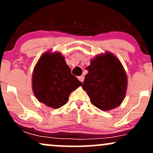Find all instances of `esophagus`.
<instances>
[{
  "instance_id": "1",
  "label": "esophagus",
  "mask_w": 153,
  "mask_h": 153,
  "mask_svg": "<svg viewBox=\"0 0 153 153\" xmlns=\"http://www.w3.org/2000/svg\"><path fill=\"white\" fill-rule=\"evenodd\" d=\"M78 80H80V82H83L84 80V76L83 75H80V76L78 77Z\"/></svg>"
}]
</instances>
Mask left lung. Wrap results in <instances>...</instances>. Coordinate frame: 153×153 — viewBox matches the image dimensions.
<instances>
[{"label": "left lung", "instance_id": "8db88e82", "mask_svg": "<svg viewBox=\"0 0 153 153\" xmlns=\"http://www.w3.org/2000/svg\"><path fill=\"white\" fill-rule=\"evenodd\" d=\"M82 89L102 111L119 106L126 96L127 76L120 60L111 52L97 55L87 67Z\"/></svg>", "mask_w": 153, "mask_h": 153}]
</instances>
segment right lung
<instances>
[{"instance_id":"1","label":"right lung","mask_w":153,"mask_h":153,"mask_svg":"<svg viewBox=\"0 0 153 153\" xmlns=\"http://www.w3.org/2000/svg\"><path fill=\"white\" fill-rule=\"evenodd\" d=\"M82 85L71 74L59 52H47L39 59L32 74V89L39 102L58 108L68 101L70 94Z\"/></svg>"}]
</instances>
